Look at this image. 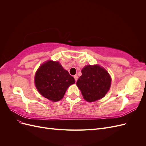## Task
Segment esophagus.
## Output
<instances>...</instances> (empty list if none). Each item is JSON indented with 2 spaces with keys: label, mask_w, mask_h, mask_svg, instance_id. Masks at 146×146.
<instances>
[{
  "label": "esophagus",
  "mask_w": 146,
  "mask_h": 146,
  "mask_svg": "<svg viewBox=\"0 0 146 146\" xmlns=\"http://www.w3.org/2000/svg\"><path fill=\"white\" fill-rule=\"evenodd\" d=\"M74 78L75 79V80H76V82H77V79H78V76H77V75H75V76H74Z\"/></svg>",
  "instance_id": "esophagus-1"
}]
</instances>
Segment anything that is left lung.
I'll return each mask as SVG.
<instances>
[{
	"label": "left lung",
	"instance_id": "obj_1",
	"mask_svg": "<svg viewBox=\"0 0 146 146\" xmlns=\"http://www.w3.org/2000/svg\"><path fill=\"white\" fill-rule=\"evenodd\" d=\"M77 82L83 98L92 102L102 99L111 86V77L107 70L98 65L86 66Z\"/></svg>",
	"mask_w": 146,
	"mask_h": 146
}]
</instances>
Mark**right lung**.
Masks as SVG:
<instances>
[{"label": "right lung", "mask_w": 146, "mask_h": 146, "mask_svg": "<svg viewBox=\"0 0 146 146\" xmlns=\"http://www.w3.org/2000/svg\"><path fill=\"white\" fill-rule=\"evenodd\" d=\"M35 85L43 97L54 102L63 98L66 90L75 80L58 61H48L38 69L35 77Z\"/></svg>", "instance_id": "1"}]
</instances>
